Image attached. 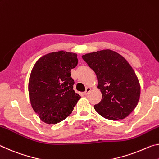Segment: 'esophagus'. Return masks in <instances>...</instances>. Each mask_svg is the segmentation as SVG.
Here are the masks:
<instances>
[{
	"label": "esophagus",
	"instance_id": "1",
	"mask_svg": "<svg viewBox=\"0 0 159 159\" xmlns=\"http://www.w3.org/2000/svg\"><path fill=\"white\" fill-rule=\"evenodd\" d=\"M91 89H91V87H89L86 88V91L84 92V95L88 94V93H89V92H90Z\"/></svg>",
	"mask_w": 159,
	"mask_h": 159
}]
</instances>
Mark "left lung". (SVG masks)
<instances>
[{
  "label": "left lung",
  "instance_id": "1",
  "mask_svg": "<svg viewBox=\"0 0 159 159\" xmlns=\"http://www.w3.org/2000/svg\"><path fill=\"white\" fill-rule=\"evenodd\" d=\"M97 75L102 98L94 109L103 118L117 120L129 116L138 103L139 80L124 57L106 49L82 56Z\"/></svg>",
  "mask_w": 159,
  "mask_h": 159
}]
</instances>
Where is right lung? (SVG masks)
<instances>
[{"mask_svg": "<svg viewBox=\"0 0 159 159\" xmlns=\"http://www.w3.org/2000/svg\"><path fill=\"white\" fill-rule=\"evenodd\" d=\"M77 54L64 51L46 54L34 66L29 80L33 110L47 124H56L73 111L81 97L73 89L71 70L77 66Z\"/></svg>", "mask_w": 159, "mask_h": 159, "instance_id": "obj_1", "label": "right lung"}]
</instances>
